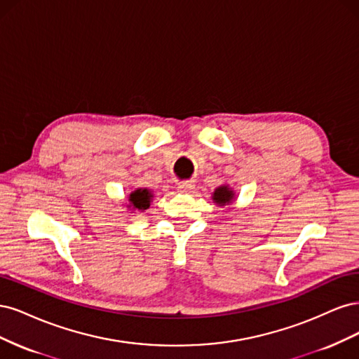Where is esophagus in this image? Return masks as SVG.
<instances>
[{
    "label": "esophagus",
    "mask_w": 359,
    "mask_h": 359,
    "mask_svg": "<svg viewBox=\"0 0 359 359\" xmlns=\"http://www.w3.org/2000/svg\"><path fill=\"white\" fill-rule=\"evenodd\" d=\"M179 192H182V194H191V192H194V189H195V184H194V182H182L180 184H179Z\"/></svg>",
    "instance_id": "esophagus-1"
}]
</instances>
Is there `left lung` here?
<instances>
[{
	"mask_svg": "<svg viewBox=\"0 0 359 359\" xmlns=\"http://www.w3.org/2000/svg\"><path fill=\"white\" fill-rule=\"evenodd\" d=\"M212 200L217 207H225L229 205L233 201H236V192L229 187V184H221L215 189L212 194Z\"/></svg>",
	"mask_w": 359,
	"mask_h": 359,
	"instance_id": "8db88e82",
	"label": "left lung"
}]
</instances>
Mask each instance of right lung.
<instances>
[{
	"instance_id": "add662e5",
	"label": "right lung",
	"mask_w": 359,
	"mask_h": 359,
	"mask_svg": "<svg viewBox=\"0 0 359 359\" xmlns=\"http://www.w3.org/2000/svg\"><path fill=\"white\" fill-rule=\"evenodd\" d=\"M152 200H154L152 191L147 188H137L135 191H133L131 194H128V196H126V201L128 203H125V207H126V210L144 212L150 207Z\"/></svg>"
}]
</instances>
